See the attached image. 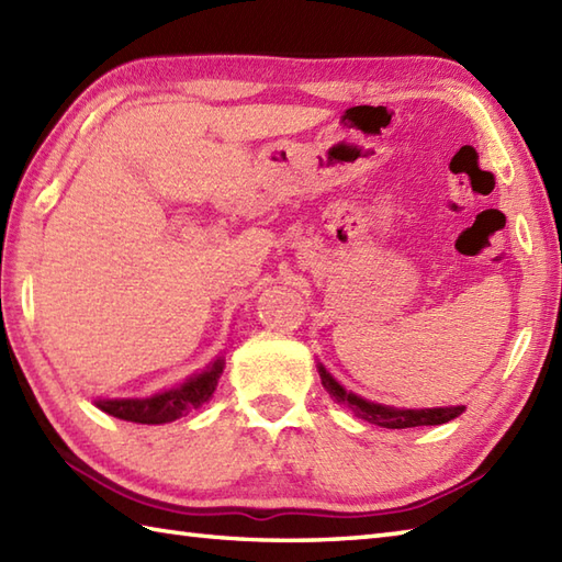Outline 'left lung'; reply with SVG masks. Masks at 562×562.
<instances>
[{"mask_svg": "<svg viewBox=\"0 0 562 562\" xmlns=\"http://www.w3.org/2000/svg\"><path fill=\"white\" fill-rule=\"evenodd\" d=\"M318 374H321V384L330 393V398H336V403L348 405V408L362 417V420L379 425V427H389V429H405V427H420V425H441L449 423L453 417H459L463 413V405H451V408H393V405H381L372 403L362 396H357L352 391H345L336 379H333L324 364H318Z\"/></svg>", "mask_w": 562, "mask_h": 562, "instance_id": "1", "label": "left lung"}]
</instances>
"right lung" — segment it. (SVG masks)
Wrapping results in <instances>:
<instances>
[{
  "label": "right lung",
  "mask_w": 562,
  "mask_h": 562,
  "mask_svg": "<svg viewBox=\"0 0 562 562\" xmlns=\"http://www.w3.org/2000/svg\"><path fill=\"white\" fill-rule=\"evenodd\" d=\"M224 369V360H214L205 372L186 379L181 386L161 391L157 396L149 398H99L97 405L113 417H121L127 423L139 425H164L173 423L178 417H183L193 408H200L202 403L212 398L214 389H217L220 374Z\"/></svg>",
  "instance_id": "obj_1"
}]
</instances>
